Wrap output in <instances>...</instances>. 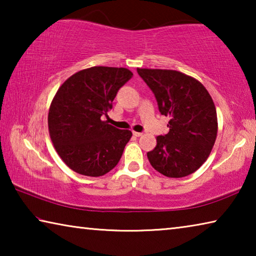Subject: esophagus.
Masks as SVG:
<instances>
[{"label":"esophagus","instance_id":"1","mask_svg":"<svg viewBox=\"0 0 256 256\" xmlns=\"http://www.w3.org/2000/svg\"><path fill=\"white\" fill-rule=\"evenodd\" d=\"M133 136H141L142 133H140V132H133Z\"/></svg>","mask_w":256,"mask_h":256}]
</instances>
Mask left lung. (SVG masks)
Segmentation results:
<instances>
[{"label": "left lung", "instance_id": "obj_1", "mask_svg": "<svg viewBox=\"0 0 256 256\" xmlns=\"http://www.w3.org/2000/svg\"><path fill=\"white\" fill-rule=\"evenodd\" d=\"M136 71L152 90L160 114L170 118V132L157 136V146L146 154L151 166L172 178L192 174L209 157L218 132L210 94L200 81L178 71Z\"/></svg>", "mask_w": 256, "mask_h": 256}]
</instances>
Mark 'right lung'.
Wrapping results in <instances>:
<instances>
[{
  "instance_id": "obj_1",
  "label": "right lung",
  "mask_w": 256,
  "mask_h": 256,
  "mask_svg": "<svg viewBox=\"0 0 256 256\" xmlns=\"http://www.w3.org/2000/svg\"><path fill=\"white\" fill-rule=\"evenodd\" d=\"M132 76L125 68L92 66L58 88L50 107L48 131L56 152L73 172L98 177L118 164L132 132L100 118Z\"/></svg>"
}]
</instances>
